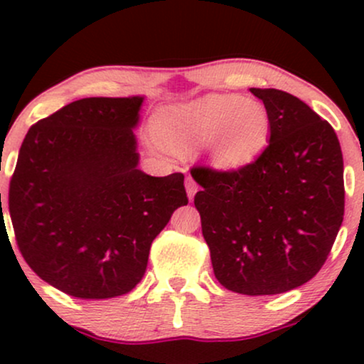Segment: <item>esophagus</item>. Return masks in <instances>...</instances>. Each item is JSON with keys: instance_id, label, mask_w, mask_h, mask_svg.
Instances as JSON below:
<instances>
[{"instance_id": "obj_1", "label": "esophagus", "mask_w": 364, "mask_h": 364, "mask_svg": "<svg viewBox=\"0 0 364 364\" xmlns=\"http://www.w3.org/2000/svg\"><path fill=\"white\" fill-rule=\"evenodd\" d=\"M186 193H188V198L190 200H193V196H195V193H196V190H198V186H196V183L193 181V179L191 178H186Z\"/></svg>"}]
</instances>
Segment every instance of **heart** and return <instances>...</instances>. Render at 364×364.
<instances>
[{
    "instance_id": "heart-1",
    "label": "heart",
    "mask_w": 364,
    "mask_h": 364,
    "mask_svg": "<svg viewBox=\"0 0 364 364\" xmlns=\"http://www.w3.org/2000/svg\"><path fill=\"white\" fill-rule=\"evenodd\" d=\"M157 135L176 150H202L212 166L235 171L252 164L270 139L265 106L236 94H207L171 104L156 116Z\"/></svg>"
}]
</instances>
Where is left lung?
Returning <instances> with one entry per match:
<instances>
[{"label":"left lung","mask_w":364,"mask_h":364,"mask_svg":"<svg viewBox=\"0 0 364 364\" xmlns=\"http://www.w3.org/2000/svg\"><path fill=\"white\" fill-rule=\"evenodd\" d=\"M270 118L269 145L236 171L195 168V207L225 289L281 294L316 275L344 217V161L336 132L308 104L250 89Z\"/></svg>","instance_id":"1"}]
</instances>
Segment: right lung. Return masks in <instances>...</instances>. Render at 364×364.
Here are the masks:
<instances>
[{
    "label": "right lung",
    "mask_w": 364,
    "mask_h": 364,
    "mask_svg": "<svg viewBox=\"0 0 364 364\" xmlns=\"http://www.w3.org/2000/svg\"><path fill=\"white\" fill-rule=\"evenodd\" d=\"M144 95L87 97L25 135L8 207L20 252L43 281L73 298L127 294L178 207L185 176L139 169L133 129Z\"/></svg>",
    "instance_id": "add662e5"
}]
</instances>
